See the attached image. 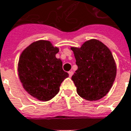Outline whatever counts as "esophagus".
<instances>
[{"instance_id": "esophagus-1", "label": "esophagus", "mask_w": 131, "mask_h": 131, "mask_svg": "<svg viewBox=\"0 0 131 131\" xmlns=\"http://www.w3.org/2000/svg\"><path fill=\"white\" fill-rule=\"evenodd\" d=\"M69 77H72V75H73V71H69Z\"/></svg>"}]
</instances>
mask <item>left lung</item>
Returning a JSON list of instances; mask_svg holds the SVG:
<instances>
[{"label":"left lung","mask_w":131,"mask_h":131,"mask_svg":"<svg viewBox=\"0 0 131 131\" xmlns=\"http://www.w3.org/2000/svg\"><path fill=\"white\" fill-rule=\"evenodd\" d=\"M78 69L71 77L77 93L95 101L110 91L116 75L115 61L110 49L101 41L88 40L79 48H71Z\"/></svg>","instance_id":"1"}]
</instances>
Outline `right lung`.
I'll use <instances>...</instances> for the list:
<instances>
[{
	"label": "right lung",
	"instance_id": "obj_1",
	"mask_svg": "<svg viewBox=\"0 0 131 131\" xmlns=\"http://www.w3.org/2000/svg\"><path fill=\"white\" fill-rule=\"evenodd\" d=\"M59 49L48 40H38L22 52L18 63V75L24 88L31 96L48 101L60 91L69 74L55 54Z\"/></svg>",
	"mask_w": 131,
	"mask_h": 131
}]
</instances>
